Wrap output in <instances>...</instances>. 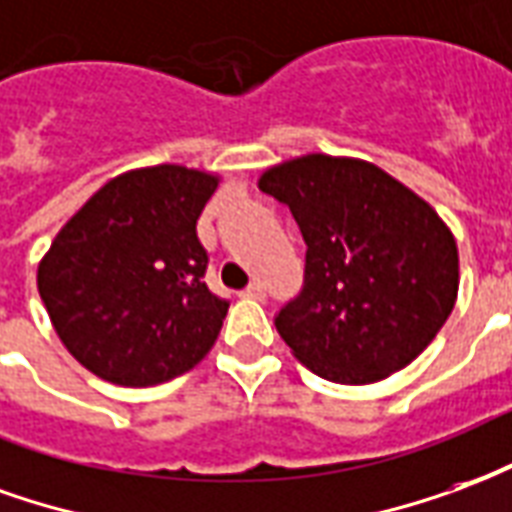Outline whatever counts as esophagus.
<instances>
[{"label":"esophagus","instance_id":"34e87169","mask_svg":"<svg viewBox=\"0 0 512 512\" xmlns=\"http://www.w3.org/2000/svg\"><path fill=\"white\" fill-rule=\"evenodd\" d=\"M242 297H251V300H264V283L253 281L245 292H242Z\"/></svg>","mask_w":512,"mask_h":512}]
</instances>
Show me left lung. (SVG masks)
<instances>
[{"label": "left lung", "instance_id": "8db88e82", "mask_svg": "<svg viewBox=\"0 0 512 512\" xmlns=\"http://www.w3.org/2000/svg\"><path fill=\"white\" fill-rule=\"evenodd\" d=\"M259 188L302 231L300 294L275 313L294 357L338 384L401 371L434 341L458 294V248L420 196L374 163L305 155Z\"/></svg>", "mask_w": 512, "mask_h": 512}]
</instances>
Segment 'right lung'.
<instances>
[{
  "instance_id": "1",
  "label": "right lung",
  "mask_w": 512,
  "mask_h": 512,
  "mask_svg": "<svg viewBox=\"0 0 512 512\" xmlns=\"http://www.w3.org/2000/svg\"><path fill=\"white\" fill-rule=\"evenodd\" d=\"M218 177L152 166L106 182L37 267V292L67 352L122 387H152L204 360L229 300L204 283L196 234Z\"/></svg>"
}]
</instances>
